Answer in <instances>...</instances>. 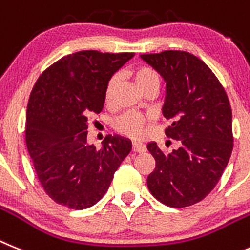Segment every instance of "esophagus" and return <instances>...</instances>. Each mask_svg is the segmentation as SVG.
Wrapping results in <instances>:
<instances>
[{"instance_id": "obj_1", "label": "esophagus", "mask_w": 250, "mask_h": 250, "mask_svg": "<svg viewBox=\"0 0 250 250\" xmlns=\"http://www.w3.org/2000/svg\"><path fill=\"white\" fill-rule=\"evenodd\" d=\"M133 151L138 152V153H143V152H146V146L141 142H133Z\"/></svg>"}]
</instances>
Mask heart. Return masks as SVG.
<instances>
[{
	"label": "heart",
	"mask_w": 250,
	"mask_h": 250,
	"mask_svg": "<svg viewBox=\"0 0 250 250\" xmlns=\"http://www.w3.org/2000/svg\"><path fill=\"white\" fill-rule=\"evenodd\" d=\"M134 83L138 88L142 90L148 85H160V78L158 74L149 66H140L133 71ZM117 86H118V77L113 75L108 80L105 85V92H104V99L105 103L112 104L116 97ZM146 118L136 112H127L125 114L117 118L114 122V127L118 132L125 134L131 138H141L146 132Z\"/></svg>",
	"instance_id": "b5f03b06"
}]
</instances>
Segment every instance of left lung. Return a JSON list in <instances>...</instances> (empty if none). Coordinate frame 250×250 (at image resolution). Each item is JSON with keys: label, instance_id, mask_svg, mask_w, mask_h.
<instances>
[{"label": "left lung", "instance_id": "8db88e82", "mask_svg": "<svg viewBox=\"0 0 250 250\" xmlns=\"http://www.w3.org/2000/svg\"><path fill=\"white\" fill-rule=\"evenodd\" d=\"M141 59L166 83L162 113L172 123L165 133L180 143L170 153H164L156 142L147 145L156 161L147 186L165 205H194L215 188L231 156L229 99L209 66L192 54L167 50L143 54Z\"/></svg>", "mask_w": 250, "mask_h": 250}]
</instances>
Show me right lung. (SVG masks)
<instances>
[{
  "label": "right lung",
  "instance_id": "add662e5",
  "mask_svg": "<svg viewBox=\"0 0 250 250\" xmlns=\"http://www.w3.org/2000/svg\"><path fill=\"white\" fill-rule=\"evenodd\" d=\"M132 53L84 50L41 74L26 112V145L45 192L60 205L83 210L98 203L132 149L128 138L107 136L101 149L88 143V118L104 107L108 80Z\"/></svg>",
  "mask_w": 250,
  "mask_h": 250
}]
</instances>
